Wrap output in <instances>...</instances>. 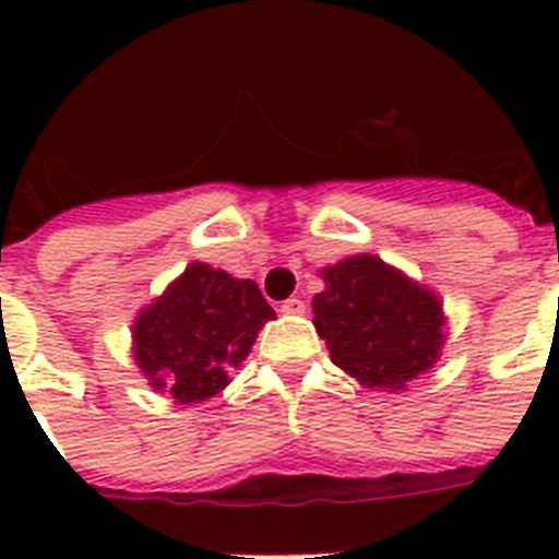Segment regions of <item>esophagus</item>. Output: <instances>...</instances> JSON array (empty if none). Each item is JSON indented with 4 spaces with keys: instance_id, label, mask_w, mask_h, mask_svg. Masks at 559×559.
<instances>
[{
    "instance_id": "obj_1",
    "label": "esophagus",
    "mask_w": 559,
    "mask_h": 559,
    "mask_svg": "<svg viewBox=\"0 0 559 559\" xmlns=\"http://www.w3.org/2000/svg\"><path fill=\"white\" fill-rule=\"evenodd\" d=\"M281 313H284V316H301V313H305V301H301V298H287V301H281Z\"/></svg>"
}]
</instances>
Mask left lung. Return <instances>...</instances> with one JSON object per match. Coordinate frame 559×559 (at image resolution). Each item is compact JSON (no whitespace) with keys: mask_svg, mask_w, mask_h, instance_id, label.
I'll use <instances>...</instances> for the list:
<instances>
[{"mask_svg":"<svg viewBox=\"0 0 559 559\" xmlns=\"http://www.w3.org/2000/svg\"><path fill=\"white\" fill-rule=\"evenodd\" d=\"M319 275L324 289L313 296V324L333 366L389 394L432 371L447 342V313L435 289L368 252Z\"/></svg>","mask_w":559,"mask_h":559,"instance_id":"1","label":"left lung"}]
</instances>
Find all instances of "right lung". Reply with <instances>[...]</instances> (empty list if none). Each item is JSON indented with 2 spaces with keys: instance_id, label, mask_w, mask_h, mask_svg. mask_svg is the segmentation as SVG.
<instances>
[{
  "instance_id": "1",
  "label": "right lung",
  "mask_w": 559,
  "mask_h": 559,
  "mask_svg": "<svg viewBox=\"0 0 559 559\" xmlns=\"http://www.w3.org/2000/svg\"><path fill=\"white\" fill-rule=\"evenodd\" d=\"M275 310L258 284L193 261L133 322V359L177 406L214 397L243 366Z\"/></svg>"
}]
</instances>
